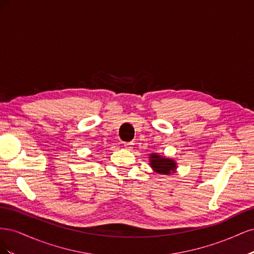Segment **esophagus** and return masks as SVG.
I'll return each mask as SVG.
<instances>
[{
	"label": "esophagus",
	"mask_w": 254,
	"mask_h": 254,
	"mask_svg": "<svg viewBox=\"0 0 254 254\" xmlns=\"http://www.w3.org/2000/svg\"><path fill=\"white\" fill-rule=\"evenodd\" d=\"M123 144H124V146H125L126 148H130V147H131V145H133L132 142H124Z\"/></svg>",
	"instance_id": "esophagus-1"
}]
</instances>
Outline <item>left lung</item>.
Wrapping results in <instances>:
<instances>
[{
    "label": "left lung",
    "instance_id": "obj_1",
    "mask_svg": "<svg viewBox=\"0 0 254 254\" xmlns=\"http://www.w3.org/2000/svg\"><path fill=\"white\" fill-rule=\"evenodd\" d=\"M150 165L159 174L168 175L174 172L176 163L171 159H166L159 155H150Z\"/></svg>",
    "mask_w": 254,
    "mask_h": 254
}]
</instances>
